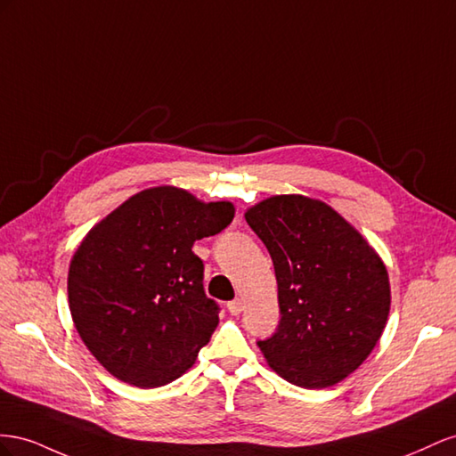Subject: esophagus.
Returning a JSON list of instances; mask_svg holds the SVG:
<instances>
[{"label":"esophagus","instance_id":"esophagus-1","mask_svg":"<svg viewBox=\"0 0 456 456\" xmlns=\"http://www.w3.org/2000/svg\"><path fill=\"white\" fill-rule=\"evenodd\" d=\"M227 309H229L231 315H239L240 311H242V300H232V302H229V304H227Z\"/></svg>","mask_w":456,"mask_h":456}]
</instances>
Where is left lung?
<instances>
[{
    "instance_id": "left-lung-1",
    "label": "left lung",
    "mask_w": 456,
    "mask_h": 456,
    "mask_svg": "<svg viewBox=\"0 0 456 456\" xmlns=\"http://www.w3.org/2000/svg\"><path fill=\"white\" fill-rule=\"evenodd\" d=\"M279 286V329L257 347L281 379L307 389L342 382L386 329L392 304L382 257L334 208L275 194L244 214Z\"/></svg>"
}]
</instances>
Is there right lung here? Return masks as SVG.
<instances>
[{"mask_svg": "<svg viewBox=\"0 0 456 456\" xmlns=\"http://www.w3.org/2000/svg\"><path fill=\"white\" fill-rule=\"evenodd\" d=\"M232 217L227 200L185 189L141 191L91 229L69 267V307L82 342L114 379L149 389L174 382L217 327L192 244Z\"/></svg>", "mask_w": 456, "mask_h": 456, "instance_id": "right-lung-1", "label": "right lung"}]
</instances>
